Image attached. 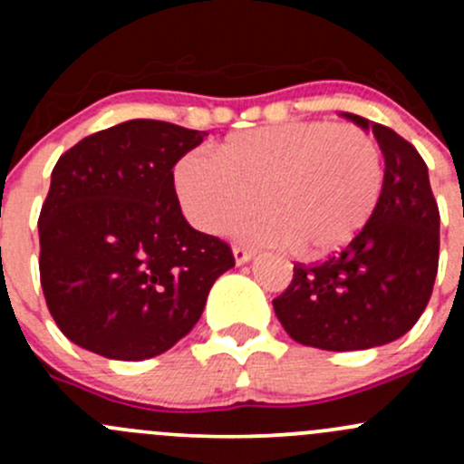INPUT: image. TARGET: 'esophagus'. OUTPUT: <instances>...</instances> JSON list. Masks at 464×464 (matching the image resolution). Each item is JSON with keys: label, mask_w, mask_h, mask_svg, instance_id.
I'll return each instance as SVG.
<instances>
[{"label": "esophagus", "mask_w": 464, "mask_h": 464, "mask_svg": "<svg viewBox=\"0 0 464 464\" xmlns=\"http://www.w3.org/2000/svg\"><path fill=\"white\" fill-rule=\"evenodd\" d=\"M233 258H236L237 265H245V262H249L251 258H254V251L246 249V246L236 245L233 246Z\"/></svg>", "instance_id": "34e87169"}]
</instances>
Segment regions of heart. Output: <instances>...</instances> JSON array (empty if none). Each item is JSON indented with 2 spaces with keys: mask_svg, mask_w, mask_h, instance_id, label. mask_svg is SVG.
I'll return each instance as SVG.
<instances>
[{
  "mask_svg": "<svg viewBox=\"0 0 464 464\" xmlns=\"http://www.w3.org/2000/svg\"><path fill=\"white\" fill-rule=\"evenodd\" d=\"M383 157L363 128L294 121L236 134L218 152L184 154L175 190L193 227L227 228L254 199L262 206L236 222L251 245L294 246L321 256L353 240L375 213Z\"/></svg>",
  "mask_w": 464,
  "mask_h": 464,
  "instance_id": "heart-1",
  "label": "heart"
}]
</instances>
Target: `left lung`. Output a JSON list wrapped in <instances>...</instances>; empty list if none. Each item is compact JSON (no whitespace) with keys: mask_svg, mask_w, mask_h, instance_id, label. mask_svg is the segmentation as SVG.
Here are the masks:
<instances>
[{"mask_svg":"<svg viewBox=\"0 0 464 464\" xmlns=\"http://www.w3.org/2000/svg\"><path fill=\"white\" fill-rule=\"evenodd\" d=\"M372 130L383 152V188L366 227L316 265H294L274 312L294 341L345 353L391 343L411 330L431 298L440 258V210L418 150L386 125Z\"/></svg>","mask_w":464,"mask_h":464,"instance_id":"1","label":"left lung"}]
</instances>
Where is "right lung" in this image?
<instances>
[{"instance_id": "add662e5", "label": "right lung", "mask_w": 464, "mask_h": 464, "mask_svg": "<svg viewBox=\"0 0 464 464\" xmlns=\"http://www.w3.org/2000/svg\"><path fill=\"white\" fill-rule=\"evenodd\" d=\"M206 132L134 119L85 137L51 172L40 283L55 325L119 362L166 353L202 316L231 246L181 215L175 163Z\"/></svg>"}]
</instances>
